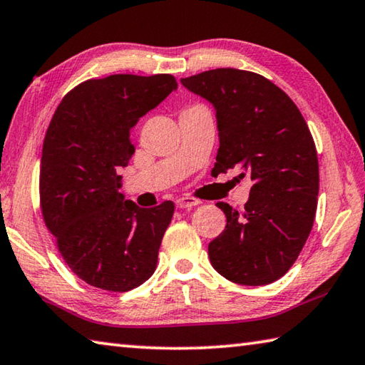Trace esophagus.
Instances as JSON below:
<instances>
[{"label": "esophagus", "instance_id": "34e87169", "mask_svg": "<svg viewBox=\"0 0 365 365\" xmlns=\"http://www.w3.org/2000/svg\"><path fill=\"white\" fill-rule=\"evenodd\" d=\"M176 207L178 208H181V210H189V208H192V207H197V205H200V200L199 199H192V197H181V199H178L176 202Z\"/></svg>", "mask_w": 365, "mask_h": 365}]
</instances>
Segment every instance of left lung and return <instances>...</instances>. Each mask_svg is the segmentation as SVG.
<instances>
[{"label": "left lung", "mask_w": 365, "mask_h": 365, "mask_svg": "<svg viewBox=\"0 0 365 365\" xmlns=\"http://www.w3.org/2000/svg\"><path fill=\"white\" fill-rule=\"evenodd\" d=\"M181 83L216 110L213 175L237 166L253 182L244 212L216 203L227 225L208 245L212 266L235 284H271L295 263L314 222L319 162L309 128L295 102L258 73L216 68Z\"/></svg>", "instance_id": "left-lung-1"}]
</instances>
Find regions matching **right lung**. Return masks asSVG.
I'll return each instance as SVG.
<instances>
[{"label":"right lung","mask_w":365,"mask_h":365,"mask_svg":"<svg viewBox=\"0 0 365 365\" xmlns=\"http://www.w3.org/2000/svg\"><path fill=\"white\" fill-rule=\"evenodd\" d=\"M176 88L168 73L86 80L66 94L48 126L43 218L67 266L98 289H136L157 267L175 205L139 208L125 200L118 171L134 153L131 128Z\"/></svg>","instance_id":"right-lung-1"}]
</instances>
